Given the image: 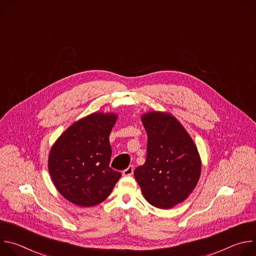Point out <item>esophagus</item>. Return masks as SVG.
<instances>
[{
	"instance_id": "obj_1",
	"label": "esophagus",
	"mask_w": 256,
	"mask_h": 256,
	"mask_svg": "<svg viewBox=\"0 0 256 256\" xmlns=\"http://www.w3.org/2000/svg\"><path fill=\"white\" fill-rule=\"evenodd\" d=\"M134 166L132 165H130L126 170H124V172H122V174L124 175V176H130V175H132V173H134Z\"/></svg>"
}]
</instances>
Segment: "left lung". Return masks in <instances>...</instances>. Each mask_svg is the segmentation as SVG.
Listing matches in <instances>:
<instances>
[{
    "instance_id": "8db88e82",
    "label": "left lung",
    "mask_w": 256,
    "mask_h": 256,
    "mask_svg": "<svg viewBox=\"0 0 256 256\" xmlns=\"http://www.w3.org/2000/svg\"><path fill=\"white\" fill-rule=\"evenodd\" d=\"M147 132V158L134 169L142 192L152 206L171 208L184 202L200 175V159L188 132L173 116L162 112L142 116Z\"/></svg>"
}]
</instances>
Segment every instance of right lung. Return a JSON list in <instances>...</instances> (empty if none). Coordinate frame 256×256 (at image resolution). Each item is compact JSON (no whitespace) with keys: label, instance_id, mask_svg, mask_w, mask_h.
Returning a JSON list of instances; mask_svg holds the SVG:
<instances>
[{"label":"right lung","instance_id":"add662e5","mask_svg":"<svg viewBox=\"0 0 256 256\" xmlns=\"http://www.w3.org/2000/svg\"><path fill=\"white\" fill-rule=\"evenodd\" d=\"M116 114H93L70 126L50 150L48 169L60 194L81 206L102 202L112 194L122 173L109 166V134Z\"/></svg>","mask_w":256,"mask_h":256}]
</instances>
